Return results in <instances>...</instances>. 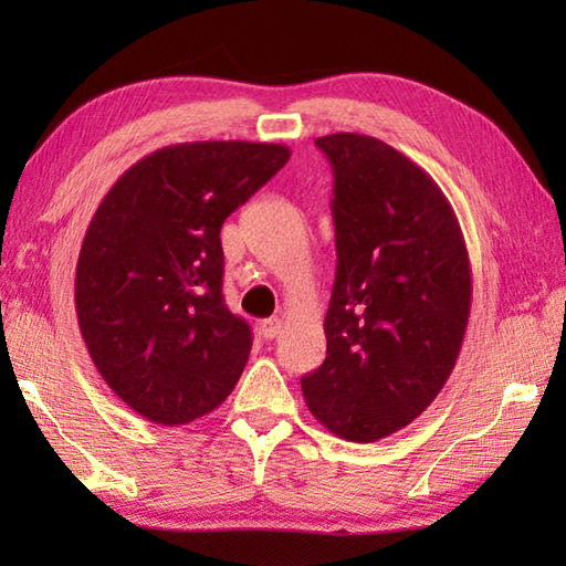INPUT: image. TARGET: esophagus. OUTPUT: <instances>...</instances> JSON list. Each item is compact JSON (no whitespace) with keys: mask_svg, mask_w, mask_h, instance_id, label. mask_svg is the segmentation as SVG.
<instances>
[{"mask_svg":"<svg viewBox=\"0 0 566 566\" xmlns=\"http://www.w3.org/2000/svg\"><path fill=\"white\" fill-rule=\"evenodd\" d=\"M260 333H262L264 340L276 338V335L282 333V321H280V318H264V321L260 323Z\"/></svg>","mask_w":566,"mask_h":566,"instance_id":"obj_1","label":"esophagus"}]
</instances>
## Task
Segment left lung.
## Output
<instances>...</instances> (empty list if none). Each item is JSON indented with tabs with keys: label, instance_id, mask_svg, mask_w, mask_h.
Masks as SVG:
<instances>
[{
	"label": "left lung",
	"instance_id": "left-lung-1",
	"mask_svg": "<svg viewBox=\"0 0 566 566\" xmlns=\"http://www.w3.org/2000/svg\"><path fill=\"white\" fill-rule=\"evenodd\" d=\"M335 175L338 270L326 359L302 379L308 411L350 442L406 428L452 375L462 350L472 270L448 197L384 140L316 138Z\"/></svg>",
	"mask_w": 566,
	"mask_h": 566
}]
</instances>
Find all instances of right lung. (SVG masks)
Wrapping results in <instances>:
<instances>
[{
	"mask_svg": "<svg viewBox=\"0 0 566 566\" xmlns=\"http://www.w3.org/2000/svg\"><path fill=\"white\" fill-rule=\"evenodd\" d=\"M280 143H177L116 179L84 233L75 308L94 367L126 406L185 426L243 375L250 326L223 304L221 226L290 160Z\"/></svg>",
	"mask_w": 566,
	"mask_h": 566,
	"instance_id": "obj_1",
	"label": "right lung"
}]
</instances>
